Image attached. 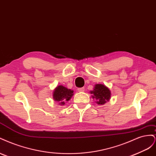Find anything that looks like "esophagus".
<instances>
[{
  "label": "esophagus",
  "mask_w": 156,
  "mask_h": 156,
  "mask_svg": "<svg viewBox=\"0 0 156 156\" xmlns=\"http://www.w3.org/2000/svg\"><path fill=\"white\" fill-rule=\"evenodd\" d=\"M78 91H79V92H84V87L79 88H78Z\"/></svg>",
  "instance_id": "obj_1"
}]
</instances>
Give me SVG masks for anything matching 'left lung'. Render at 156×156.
I'll list each match as a JSON object with an SVG mask.
<instances>
[{
    "mask_svg": "<svg viewBox=\"0 0 156 156\" xmlns=\"http://www.w3.org/2000/svg\"><path fill=\"white\" fill-rule=\"evenodd\" d=\"M92 98L96 99L98 105H103L109 100L111 98V91L107 87L101 84H96L92 91Z\"/></svg>",
    "mask_w": 156,
    "mask_h": 156,
    "instance_id": "8db88e82",
    "label": "left lung"
}]
</instances>
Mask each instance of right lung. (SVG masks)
Instances as JSON below:
<instances>
[{
    "mask_svg": "<svg viewBox=\"0 0 156 156\" xmlns=\"http://www.w3.org/2000/svg\"><path fill=\"white\" fill-rule=\"evenodd\" d=\"M73 95V90L61 85L55 89L53 96L55 101H58L61 105H64V101H69Z\"/></svg>",
    "mask_w": 156,
    "mask_h": 156,
    "instance_id": "add662e5",
    "label": "right lung"
}]
</instances>
